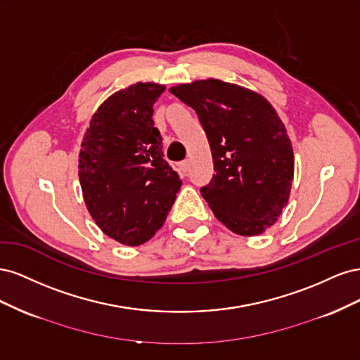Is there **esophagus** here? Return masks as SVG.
<instances>
[{
  "mask_svg": "<svg viewBox=\"0 0 360 360\" xmlns=\"http://www.w3.org/2000/svg\"><path fill=\"white\" fill-rule=\"evenodd\" d=\"M179 171L181 176H188V171H189V162L188 160H183L179 163Z\"/></svg>",
  "mask_w": 360,
  "mask_h": 360,
  "instance_id": "34e87169",
  "label": "esophagus"
}]
</instances>
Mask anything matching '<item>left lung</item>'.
I'll use <instances>...</instances> for the list:
<instances>
[{"label": "left lung", "instance_id": "8db88e82", "mask_svg": "<svg viewBox=\"0 0 360 360\" xmlns=\"http://www.w3.org/2000/svg\"><path fill=\"white\" fill-rule=\"evenodd\" d=\"M169 91L197 111L209 139L216 172L201 193L217 221L238 236L263 234L288 204L294 177L292 144L275 108L214 78Z\"/></svg>", "mask_w": 360, "mask_h": 360}]
</instances>
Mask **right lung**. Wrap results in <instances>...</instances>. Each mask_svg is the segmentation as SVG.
Returning <instances> with one entry per match:
<instances>
[{
	"mask_svg": "<svg viewBox=\"0 0 360 360\" xmlns=\"http://www.w3.org/2000/svg\"><path fill=\"white\" fill-rule=\"evenodd\" d=\"M165 85L136 82L97 108L78 155V176L90 216L102 233L139 246L159 231L181 180L163 159L153 105Z\"/></svg>",
	"mask_w": 360,
	"mask_h": 360,
	"instance_id": "right-lung-1",
	"label": "right lung"
}]
</instances>
